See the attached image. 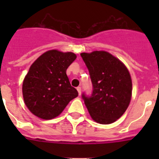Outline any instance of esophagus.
<instances>
[{"label":"esophagus","mask_w":159,"mask_h":159,"mask_svg":"<svg viewBox=\"0 0 159 159\" xmlns=\"http://www.w3.org/2000/svg\"><path fill=\"white\" fill-rule=\"evenodd\" d=\"M76 89H77V91H78V92H79V95H80V94H81V88H80V87H77Z\"/></svg>","instance_id":"esophagus-1"}]
</instances>
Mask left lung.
Listing matches in <instances>:
<instances>
[{
	"instance_id": "1",
	"label": "left lung",
	"mask_w": 159,
	"mask_h": 159,
	"mask_svg": "<svg viewBox=\"0 0 159 159\" xmlns=\"http://www.w3.org/2000/svg\"><path fill=\"white\" fill-rule=\"evenodd\" d=\"M92 84L91 95L82 94L93 120L110 124L123 116L131 99L130 73L116 57L104 51L81 53Z\"/></svg>"
}]
</instances>
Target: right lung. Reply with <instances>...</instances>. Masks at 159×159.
I'll return each mask as SVG.
<instances>
[{
    "label": "right lung",
    "instance_id": "add662e5",
    "mask_svg": "<svg viewBox=\"0 0 159 159\" xmlns=\"http://www.w3.org/2000/svg\"><path fill=\"white\" fill-rule=\"evenodd\" d=\"M75 58L72 52L50 50L31 65L22 92L25 105L33 115L43 119H54L78 96L66 74Z\"/></svg>",
    "mask_w": 159,
    "mask_h": 159
}]
</instances>
